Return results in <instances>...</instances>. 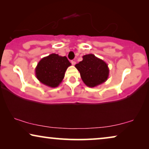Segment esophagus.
Masks as SVG:
<instances>
[{
	"label": "esophagus",
	"instance_id": "34e87169",
	"mask_svg": "<svg viewBox=\"0 0 149 149\" xmlns=\"http://www.w3.org/2000/svg\"><path fill=\"white\" fill-rule=\"evenodd\" d=\"M71 64H72V65H75V64H76V62H75L74 60H72L71 61Z\"/></svg>",
	"mask_w": 149,
	"mask_h": 149
}]
</instances>
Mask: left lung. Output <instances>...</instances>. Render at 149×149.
Here are the masks:
<instances>
[{"label":"left lung","instance_id":"8db88e82","mask_svg":"<svg viewBox=\"0 0 149 149\" xmlns=\"http://www.w3.org/2000/svg\"><path fill=\"white\" fill-rule=\"evenodd\" d=\"M83 83L89 87H94L104 83L109 78V68L104 61L93 54L83 56V60L75 65Z\"/></svg>","mask_w":149,"mask_h":149}]
</instances>
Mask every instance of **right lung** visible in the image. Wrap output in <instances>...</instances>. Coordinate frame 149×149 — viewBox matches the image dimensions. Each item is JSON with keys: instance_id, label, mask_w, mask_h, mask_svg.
<instances>
[{"instance_id": "obj_1", "label": "right lung", "mask_w": 149, "mask_h": 149, "mask_svg": "<svg viewBox=\"0 0 149 149\" xmlns=\"http://www.w3.org/2000/svg\"><path fill=\"white\" fill-rule=\"evenodd\" d=\"M71 65L66 56L52 54L39 61L35 68L36 78L42 84L57 87L64 78L65 72Z\"/></svg>"}]
</instances>
